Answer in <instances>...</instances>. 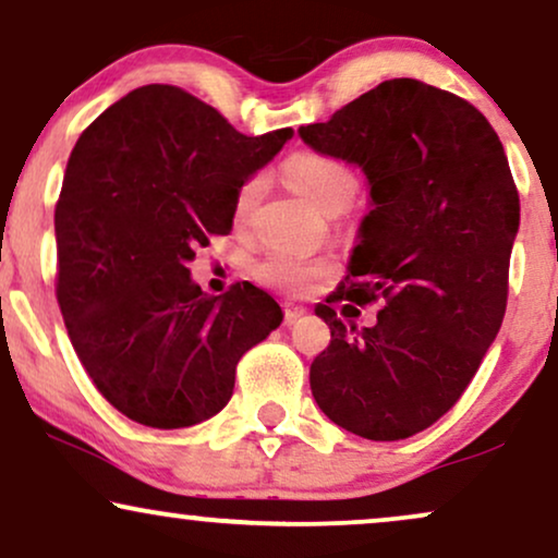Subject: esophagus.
Masks as SVG:
<instances>
[{
  "mask_svg": "<svg viewBox=\"0 0 558 558\" xmlns=\"http://www.w3.org/2000/svg\"><path fill=\"white\" fill-rule=\"evenodd\" d=\"M283 314H286V324H293L295 319H301L306 314V308L299 306V303H283Z\"/></svg>",
  "mask_w": 558,
  "mask_h": 558,
  "instance_id": "1",
  "label": "esophagus"
}]
</instances>
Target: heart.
Segmentation results:
<instances>
[{"label":"heart","mask_w":558,"mask_h":558,"mask_svg":"<svg viewBox=\"0 0 558 558\" xmlns=\"http://www.w3.org/2000/svg\"><path fill=\"white\" fill-rule=\"evenodd\" d=\"M286 180L299 190V193L312 201L322 214L337 216L352 206L357 195V178L344 161L329 157L322 151H295L283 165ZM265 180L255 174L239 187L234 197V216L236 221H246L257 206V197L263 193ZM327 272V265L319 259H306L288 252H272L263 263L255 267V278L267 288L283 291L291 295H301L312 288L322 275Z\"/></svg>","instance_id":"heart-1"}]
</instances>
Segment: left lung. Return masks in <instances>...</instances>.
<instances>
[{"instance_id":"8db88e82","label":"left lung","mask_w":558,"mask_h":558,"mask_svg":"<svg viewBox=\"0 0 558 558\" xmlns=\"http://www.w3.org/2000/svg\"><path fill=\"white\" fill-rule=\"evenodd\" d=\"M299 136L361 167L371 190L348 283L327 302L381 306L361 330L319 303L331 342L312 393L348 433L404 440L461 399L502 327L520 227L502 141L474 105L417 80L380 82Z\"/></svg>"}]
</instances>
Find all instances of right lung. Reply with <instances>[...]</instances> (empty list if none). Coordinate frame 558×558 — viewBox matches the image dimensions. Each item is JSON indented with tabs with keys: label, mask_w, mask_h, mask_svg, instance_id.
I'll list each match as a JSON object with an SVG mask.
<instances>
[{
	"label": "right lung",
	"mask_w": 558,
	"mask_h": 558,
	"mask_svg": "<svg viewBox=\"0 0 558 558\" xmlns=\"http://www.w3.org/2000/svg\"><path fill=\"white\" fill-rule=\"evenodd\" d=\"M291 136H244L180 87L146 84L76 141L53 218L56 299L92 384L138 425L214 417L239 357L283 322L246 280L203 293L187 263L229 234L239 187Z\"/></svg>",
	"instance_id": "obj_1"
}]
</instances>
